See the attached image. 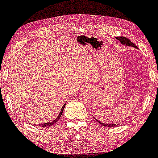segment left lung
I'll use <instances>...</instances> for the list:
<instances>
[{"label":"left lung","instance_id":"8db88e82","mask_svg":"<svg viewBox=\"0 0 158 158\" xmlns=\"http://www.w3.org/2000/svg\"><path fill=\"white\" fill-rule=\"evenodd\" d=\"M116 38H117V39L121 43V44H123V45L130 46V47H132V48L138 49L137 46H136L133 43H131V40L130 39H128V38H127L125 37H122V36H119V37H117ZM93 118H94V117H93ZM97 121L99 124H101V125H102L103 126H105V127H113L118 125V124H115V123L107 124V123H104L101 122V121L98 120H97Z\"/></svg>","mask_w":158,"mask_h":158}]
</instances>
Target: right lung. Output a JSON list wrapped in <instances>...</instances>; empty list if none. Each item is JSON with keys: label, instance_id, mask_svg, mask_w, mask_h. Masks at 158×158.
I'll list each match as a JSON object with an SVG mask.
<instances>
[{"label": "right lung", "instance_id": "1", "mask_svg": "<svg viewBox=\"0 0 158 158\" xmlns=\"http://www.w3.org/2000/svg\"><path fill=\"white\" fill-rule=\"evenodd\" d=\"M65 106H66V103H64L63 106L61 108V110L60 111V113H59V115L57 116V118H56L55 120H54L53 121H52V122H48V123H42V124H35V126H37V127H50V126H52L54 124H55V123L56 121L59 120V119L60 118V117L62 115V113H63V111L64 108H65Z\"/></svg>", "mask_w": 158, "mask_h": 158}]
</instances>
